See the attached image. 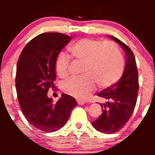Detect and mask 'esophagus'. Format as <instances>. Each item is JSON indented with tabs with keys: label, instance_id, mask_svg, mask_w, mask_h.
<instances>
[{
	"label": "esophagus",
	"instance_id": "1",
	"mask_svg": "<svg viewBox=\"0 0 155 155\" xmlns=\"http://www.w3.org/2000/svg\"><path fill=\"white\" fill-rule=\"evenodd\" d=\"M85 104V101H78V104L79 105H84V104Z\"/></svg>",
	"mask_w": 155,
	"mask_h": 155
}]
</instances>
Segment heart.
Instances as JSON below:
<instances>
[{
    "mask_svg": "<svg viewBox=\"0 0 155 155\" xmlns=\"http://www.w3.org/2000/svg\"><path fill=\"white\" fill-rule=\"evenodd\" d=\"M72 56L83 63L80 77L70 78L62 85L64 91L80 100L87 99L95 89L96 82L101 87L116 83L124 69L122 54L110 43L83 38L68 48ZM70 58L59 53L55 60V70L61 78L68 76Z\"/></svg>",
    "mask_w": 155,
    "mask_h": 155,
    "instance_id": "b5f03b06",
    "label": "heart"
}]
</instances>
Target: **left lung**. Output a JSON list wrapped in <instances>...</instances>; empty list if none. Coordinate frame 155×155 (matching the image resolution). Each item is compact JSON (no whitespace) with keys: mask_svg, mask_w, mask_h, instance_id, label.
Segmentation results:
<instances>
[{"mask_svg":"<svg viewBox=\"0 0 155 155\" xmlns=\"http://www.w3.org/2000/svg\"><path fill=\"white\" fill-rule=\"evenodd\" d=\"M109 37L123 48L126 64L121 79L97 94L108 101L101 104L103 113L91 123L97 130L104 134L118 132L125 125L134 110L139 91L138 70L134 53L118 38Z\"/></svg>","mask_w":155,"mask_h":155,"instance_id":"8db88e82","label":"left lung"}]
</instances>
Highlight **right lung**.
<instances>
[{
	"label": "right lung",
	"mask_w": 155,
	"mask_h": 155,
	"mask_svg": "<svg viewBox=\"0 0 155 155\" xmlns=\"http://www.w3.org/2000/svg\"><path fill=\"white\" fill-rule=\"evenodd\" d=\"M71 40L61 33H43L34 37L23 48L18 60L15 87L18 103L28 121L44 132L62 127L77 102L62 94L56 104L48 97L56 79L55 60L62 48Z\"/></svg>",
	"instance_id": "1"
}]
</instances>
